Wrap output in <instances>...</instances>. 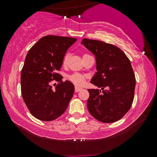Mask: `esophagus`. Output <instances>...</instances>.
<instances>
[{
    "label": "esophagus",
    "mask_w": 157,
    "mask_h": 157,
    "mask_svg": "<svg viewBox=\"0 0 157 157\" xmlns=\"http://www.w3.org/2000/svg\"><path fill=\"white\" fill-rule=\"evenodd\" d=\"M81 90V88H79L78 86L75 87V92H76V93H77V92H78V91H80Z\"/></svg>",
    "instance_id": "1"
}]
</instances>
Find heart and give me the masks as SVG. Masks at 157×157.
I'll return each instance as SVG.
<instances>
[{
  "instance_id": "obj_1",
  "label": "heart",
  "mask_w": 157,
  "mask_h": 157,
  "mask_svg": "<svg viewBox=\"0 0 157 157\" xmlns=\"http://www.w3.org/2000/svg\"><path fill=\"white\" fill-rule=\"evenodd\" d=\"M69 58H70V54L68 53H67L63 58V65H66V64H67L68 60H69ZM68 79H69L72 83H74L75 85H77V86H82L85 82L84 76L79 74H74L71 75V76H68Z\"/></svg>"
}]
</instances>
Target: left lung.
<instances>
[{"mask_svg": "<svg viewBox=\"0 0 157 157\" xmlns=\"http://www.w3.org/2000/svg\"><path fill=\"white\" fill-rule=\"evenodd\" d=\"M81 44L96 56L97 72L91 83L102 90L88 89V110L99 121H117L128 112L134 100L136 78L129 59L114 45L88 38Z\"/></svg>", "mask_w": 157, "mask_h": 157, "instance_id": "1", "label": "left lung"}]
</instances>
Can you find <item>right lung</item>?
Here are the masks:
<instances>
[{
    "label": "right lung",
    "mask_w": 157,
    "mask_h": 157,
    "mask_svg": "<svg viewBox=\"0 0 157 157\" xmlns=\"http://www.w3.org/2000/svg\"><path fill=\"white\" fill-rule=\"evenodd\" d=\"M76 38L46 36L38 40L28 52L21 71L23 99L30 112L44 121L56 119L67 109L74 95V86L62 81L57 71L61 68L66 51ZM59 82L54 90L50 83Z\"/></svg>",
    "instance_id": "right-lung-1"
}]
</instances>
